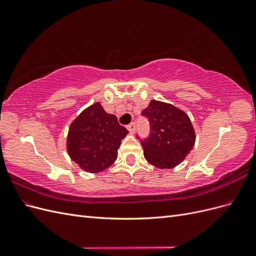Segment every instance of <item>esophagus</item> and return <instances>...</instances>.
<instances>
[{
    "label": "esophagus",
    "instance_id": "1",
    "mask_svg": "<svg viewBox=\"0 0 256 256\" xmlns=\"http://www.w3.org/2000/svg\"><path fill=\"white\" fill-rule=\"evenodd\" d=\"M127 129L129 130V132H130L131 134H134V131H136V124H134V122L129 124V125L127 126Z\"/></svg>",
    "mask_w": 256,
    "mask_h": 256
}]
</instances>
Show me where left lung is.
Listing matches in <instances>:
<instances>
[{
	"mask_svg": "<svg viewBox=\"0 0 256 256\" xmlns=\"http://www.w3.org/2000/svg\"><path fill=\"white\" fill-rule=\"evenodd\" d=\"M142 115L150 125V136L141 141L145 159L159 168L180 164L196 143L188 114L173 104L152 100Z\"/></svg>",
	"mask_w": 256,
	"mask_h": 256,
	"instance_id": "1",
	"label": "left lung"
}]
</instances>
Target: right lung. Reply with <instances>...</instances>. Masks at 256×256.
<instances>
[{
  "label": "right lung",
  "instance_id": "obj_1",
  "mask_svg": "<svg viewBox=\"0 0 256 256\" xmlns=\"http://www.w3.org/2000/svg\"><path fill=\"white\" fill-rule=\"evenodd\" d=\"M128 130L99 102L85 109L69 127L67 152L85 172L98 173L118 158L120 142Z\"/></svg>",
  "mask_w": 256,
  "mask_h": 256
}]
</instances>
